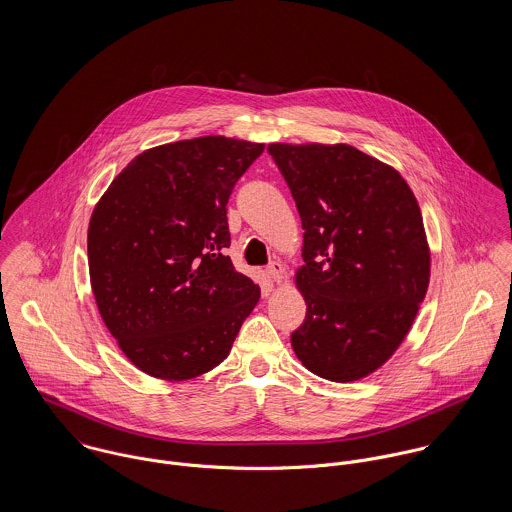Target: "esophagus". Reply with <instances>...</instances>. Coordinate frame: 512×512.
Returning <instances> with one entry per match:
<instances>
[{
    "mask_svg": "<svg viewBox=\"0 0 512 512\" xmlns=\"http://www.w3.org/2000/svg\"><path fill=\"white\" fill-rule=\"evenodd\" d=\"M266 274H268L274 282H280L282 276H284V264H282V262H272V264L266 268Z\"/></svg>",
    "mask_w": 512,
    "mask_h": 512,
    "instance_id": "1",
    "label": "esophagus"
}]
</instances>
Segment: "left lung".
Here are the masks:
<instances>
[{
	"mask_svg": "<svg viewBox=\"0 0 512 512\" xmlns=\"http://www.w3.org/2000/svg\"><path fill=\"white\" fill-rule=\"evenodd\" d=\"M303 226L295 274L307 315L297 359L351 382L384 365L410 331L430 282L414 193L396 169L347 144H270Z\"/></svg>",
	"mask_w": 512,
	"mask_h": 512,
	"instance_id": "left-lung-1",
	"label": "left lung"
}]
</instances>
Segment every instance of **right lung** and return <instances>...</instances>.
I'll use <instances>...</instances> for the list:
<instances>
[{"instance_id":"right-lung-1","label":"right lung","mask_w":512,"mask_h":512,"mask_svg":"<svg viewBox=\"0 0 512 512\" xmlns=\"http://www.w3.org/2000/svg\"><path fill=\"white\" fill-rule=\"evenodd\" d=\"M262 151L222 136L151 147L94 207L88 270L98 311L124 355L155 378L220 365L260 299L226 256V203Z\"/></svg>"}]
</instances>
